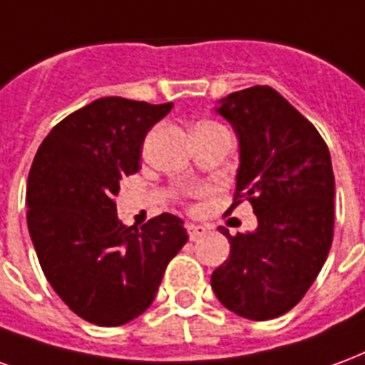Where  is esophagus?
Returning <instances> with one entry per match:
<instances>
[{
  "label": "esophagus",
  "mask_w": 365,
  "mask_h": 365,
  "mask_svg": "<svg viewBox=\"0 0 365 365\" xmlns=\"http://www.w3.org/2000/svg\"><path fill=\"white\" fill-rule=\"evenodd\" d=\"M186 230H188V235H190V239H192V241L200 239L202 235H206V227L196 225V223H188V225H186Z\"/></svg>",
  "instance_id": "obj_1"
}]
</instances>
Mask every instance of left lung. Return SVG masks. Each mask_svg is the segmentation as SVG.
Wrapping results in <instances>:
<instances>
[{"mask_svg":"<svg viewBox=\"0 0 365 365\" xmlns=\"http://www.w3.org/2000/svg\"><path fill=\"white\" fill-rule=\"evenodd\" d=\"M239 140L233 210L252 204L259 227L230 235V259L212 274L227 309L268 321L302 302L331 251L334 175L327 143L303 114L268 85H255L215 108Z\"/></svg>","mask_w":365,"mask_h":365,"instance_id":"8db88e82","label":"left lung"}]
</instances>
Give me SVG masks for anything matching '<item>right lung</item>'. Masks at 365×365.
I'll return each mask as SVG.
<instances>
[{"instance_id":"add662e5","label":"right lung","mask_w":365,"mask_h":365,"mask_svg":"<svg viewBox=\"0 0 365 365\" xmlns=\"http://www.w3.org/2000/svg\"><path fill=\"white\" fill-rule=\"evenodd\" d=\"M173 103L103 97L56 124L34 155L26 223L42 272L76 315L118 327L155 299L169 260L188 241L173 214L142 230L116 215L120 180L140 171V150Z\"/></svg>"}]
</instances>
